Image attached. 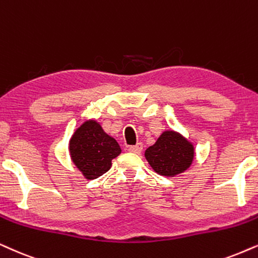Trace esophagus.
Wrapping results in <instances>:
<instances>
[{"label": "esophagus", "instance_id": "esophagus-1", "mask_svg": "<svg viewBox=\"0 0 258 258\" xmlns=\"http://www.w3.org/2000/svg\"><path fill=\"white\" fill-rule=\"evenodd\" d=\"M142 150H143L142 144H137V145L130 146V148H128V151L133 152V153H140V152H142Z\"/></svg>", "mask_w": 258, "mask_h": 258}]
</instances>
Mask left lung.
I'll return each instance as SVG.
<instances>
[{
	"instance_id": "left-lung-1",
	"label": "left lung",
	"mask_w": 258,
	"mask_h": 258,
	"mask_svg": "<svg viewBox=\"0 0 258 258\" xmlns=\"http://www.w3.org/2000/svg\"><path fill=\"white\" fill-rule=\"evenodd\" d=\"M145 158L157 174L175 176L190 167L194 146L175 131H165L152 146L146 149Z\"/></svg>"
}]
</instances>
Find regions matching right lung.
I'll return each mask as SVG.
<instances>
[{
  "label": "right lung",
  "instance_id": "obj_1",
  "mask_svg": "<svg viewBox=\"0 0 258 258\" xmlns=\"http://www.w3.org/2000/svg\"><path fill=\"white\" fill-rule=\"evenodd\" d=\"M69 151L74 164L84 177L94 180L109 170L112 159L120 155L121 149L99 122L88 120L71 137Z\"/></svg>",
  "mask_w": 258,
  "mask_h": 258
}]
</instances>
